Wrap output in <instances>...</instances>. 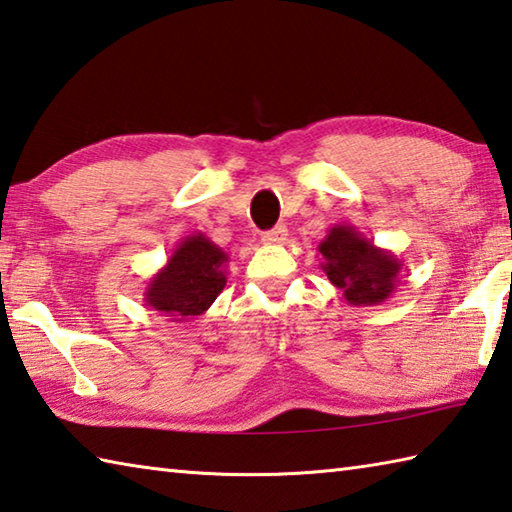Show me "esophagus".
Listing matches in <instances>:
<instances>
[{"label":"esophagus","mask_w":512,"mask_h":512,"mask_svg":"<svg viewBox=\"0 0 512 512\" xmlns=\"http://www.w3.org/2000/svg\"><path fill=\"white\" fill-rule=\"evenodd\" d=\"M265 245H283L287 240V229L283 225H278L269 231H263V236H260Z\"/></svg>","instance_id":"esophagus-1"}]
</instances>
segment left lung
<instances>
[{
	"label": "left lung",
	"instance_id": "obj_1",
	"mask_svg": "<svg viewBox=\"0 0 512 512\" xmlns=\"http://www.w3.org/2000/svg\"><path fill=\"white\" fill-rule=\"evenodd\" d=\"M318 252L323 256L321 269L350 305H381L399 285L401 260L388 249L376 247L352 225L327 229Z\"/></svg>",
	"mask_w": 512,
	"mask_h": 512
}]
</instances>
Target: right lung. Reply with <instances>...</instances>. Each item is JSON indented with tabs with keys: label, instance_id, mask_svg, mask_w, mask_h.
<instances>
[{
	"label": "right lung",
	"instance_id": "obj_1",
	"mask_svg": "<svg viewBox=\"0 0 512 512\" xmlns=\"http://www.w3.org/2000/svg\"><path fill=\"white\" fill-rule=\"evenodd\" d=\"M229 254L196 231L182 238L144 287V303L171 323L205 314L227 285Z\"/></svg>",
	"mask_w": 512,
	"mask_h": 512
}]
</instances>
